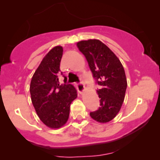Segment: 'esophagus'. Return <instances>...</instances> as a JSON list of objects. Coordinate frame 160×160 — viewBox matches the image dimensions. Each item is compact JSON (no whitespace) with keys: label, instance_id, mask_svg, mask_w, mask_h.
I'll use <instances>...</instances> for the list:
<instances>
[{"label":"esophagus","instance_id":"1","mask_svg":"<svg viewBox=\"0 0 160 160\" xmlns=\"http://www.w3.org/2000/svg\"><path fill=\"white\" fill-rule=\"evenodd\" d=\"M84 88H85L84 84H83L82 82L77 83V90H78L79 93H83V91L84 90Z\"/></svg>","mask_w":160,"mask_h":160}]
</instances>
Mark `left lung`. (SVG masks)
Instances as JSON below:
<instances>
[{"label": "left lung", "mask_w": 160, "mask_h": 160, "mask_svg": "<svg viewBox=\"0 0 160 160\" xmlns=\"http://www.w3.org/2000/svg\"><path fill=\"white\" fill-rule=\"evenodd\" d=\"M79 50L84 55L90 71L99 86L97 89L100 107L90 115L93 120L106 123L120 111L125 99L127 80L122 64L114 52L98 39L77 42Z\"/></svg>", "instance_id": "obj_1"}]
</instances>
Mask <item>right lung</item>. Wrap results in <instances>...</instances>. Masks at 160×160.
<instances>
[{"label":"right lung","mask_w":160,"mask_h":160,"mask_svg":"<svg viewBox=\"0 0 160 160\" xmlns=\"http://www.w3.org/2000/svg\"><path fill=\"white\" fill-rule=\"evenodd\" d=\"M62 46L52 49L35 70L30 84L32 102L40 120L51 128H59L66 124L70 115L72 101L77 97L72 84H67V77L61 72ZM64 77L59 85L58 77Z\"/></svg>","instance_id":"right-lung-1"}]
</instances>
